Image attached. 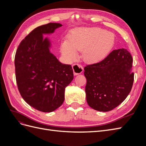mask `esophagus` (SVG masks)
Masks as SVG:
<instances>
[{
  "mask_svg": "<svg viewBox=\"0 0 146 146\" xmlns=\"http://www.w3.org/2000/svg\"><path fill=\"white\" fill-rule=\"evenodd\" d=\"M72 69L74 71V76H77L83 72V68L82 66L78 64H75L72 65Z\"/></svg>",
  "mask_w": 146,
  "mask_h": 146,
  "instance_id": "esophagus-1",
  "label": "esophagus"
}]
</instances>
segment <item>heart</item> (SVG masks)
Instances as JSON below:
<instances>
[{"label":"heart","mask_w":146,"mask_h":146,"mask_svg":"<svg viewBox=\"0 0 146 146\" xmlns=\"http://www.w3.org/2000/svg\"><path fill=\"white\" fill-rule=\"evenodd\" d=\"M115 44L113 33L100 28H80L72 31L67 40L62 43L61 51L68 61L77 58L82 52L83 60L88 63H98L107 58Z\"/></svg>","instance_id":"heart-1"}]
</instances>
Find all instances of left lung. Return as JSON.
<instances>
[{"instance_id": "left-lung-1", "label": "left lung", "mask_w": 146, "mask_h": 146, "mask_svg": "<svg viewBox=\"0 0 146 146\" xmlns=\"http://www.w3.org/2000/svg\"><path fill=\"white\" fill-rule=\"evenodd\" d=\"M132 61L130 52L122 48L114 50L100 62L85 67L86 98L90 107L109 111L126 99L134 80Z\"/></svg>"}]
</instances>
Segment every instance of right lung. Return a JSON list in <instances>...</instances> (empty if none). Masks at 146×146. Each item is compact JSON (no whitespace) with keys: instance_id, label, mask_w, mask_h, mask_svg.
Wrapping results in <instances>:
<instances>
[{"instance_id":"right-lung-1","label":"right lung","mask_w":146,"mask_h":146,"mask_svg":"<svg viewBox=\"0 0 146 146\" xmlns=\"http://www.w3.org/2000/svg\"><path fill=\"white\" fill-rule=\"evenodd\" d=\"M62 25L48 23L32 31L20 43L15 64L17 87L31 107L45 113L63 104L66 87L74 78L72 66L60 62L50 52V35Z\"/></svg>"}]
</instances>
